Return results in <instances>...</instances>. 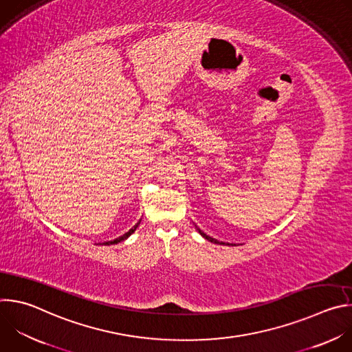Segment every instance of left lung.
<instances>
[{"label": "left lung", "mask_w": 352, "mask_h": 352, "mask_svg": "<svg viewBox=\"0 0 352 352\" xmlns=\"http://www.w3.org/2000/svg\"><path fill=\"white\" fill-rule=\"evenodd\" d=\"M197 231L200 232V235H202L204 238H206L208 241H210V242H214V243H220V245H224V242H220V241H217V239H214V238H212V236H209V235H206L204 231H200L199 228H197Z\"/></svg>", "instance_id": "obj_1"}]
</instances>
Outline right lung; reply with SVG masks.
<instances>
[{
  "label": "right lung",
  "instance_id": "obj_1",
  "mask_svg": "<svg viewBox=\"0 0 352 352\" xmlns=\"http://www.w3.org/2000/svg\"><path fill=\"white\" fill-rule=\"evenodd\" d=\"M140 224V220L128 231V232H125L124 235H121V236H118V238H116V239H113V241H107V242H103V245H113V243H118V242H121V241H124V239H126L132 232H135V230L138 228V226Z\"/></svg>",
  "mask_w": 352,
  "mask_h": 352
}]
</instances>
